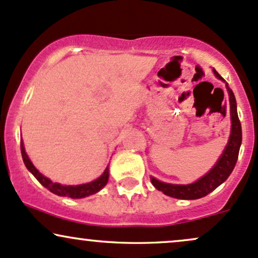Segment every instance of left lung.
Wrapping results in <instances>:
<instances>
[{"label":"left lung","instance_id":"obj_1","mask_svg":"<svg viewBox=\"0 0 258 258\" xmlns=\"http://www.w3.org/2000/svg\"><path fill=\"white\" fill-rule=\"evenodd\" d=\"M213 74L218 78L219 80L225 83V80L213 69ZM228 95H229V111H230V135L228 144L225 145L222 155L217 160L216 164L208 170L204 176L194 181L191 184H170L164 183V181L158 180V179L151 176V183L158 191H162L164 195L170 196L174 199L180 200H196L205 198L213 190L217 189L219 185L224 183L228 176L231 174L234 167H235L236 161H238L239 150L241 146V124H240L238 117V109H236V100L234 96V92L225 83Z\"/></svg>","mask_w":258,"mask_h":258}]
</instances>
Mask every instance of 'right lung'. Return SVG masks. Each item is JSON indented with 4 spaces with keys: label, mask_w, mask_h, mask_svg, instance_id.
<instances>
[{
    "label": "right lung",
    "mask_w": 258,
    "mask_h": 258,
    "mask_svg": "<svg viewBox=\"0 0 258 258\" xmlns=\"http://www.w3.org/2000/svg\"><path fill=\"white\" fill-rule=\"evenodd\" d=\"M20 151H22V157L23 161H24L25 167L29 172L31 173L35 178L37 179L40 184L42 186H45L46 189L50 190L51 192L56 194L58 196H68V198L72 199H84L88 198V196L94 195L100 191L102 187L106 186V184L108 183L109 178V168L107 166L105 172L102 173L97 179L90 181V183L80 184V185H62L59 183H53L51 179H48L47 176H45L39 170L36 169L35 166L33 164V162L30 161V158L28 157L27 152H25V147L23 140H20Z\"/></svg>",
    "instance_id": "obj_1"
}]
</instances>
